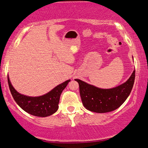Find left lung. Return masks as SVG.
Returning a JSON list of instances; mask_svg holds the SVG:
<instances>
[{
    "label": "left lung",
    "instance_id": "left-lung-1",
    "mask_svg": "<svg viewBox=\"0 0 148 148\" xmlns=\"http://www.w3.org/2000/svg\"><path fill=\"white\" fill-rule=\"evenodd\" d=\"M135 79V70L125 83L112 88H101L80 80L78 82L82 103L86 109L105 113L119 108L130 94Z\"/></svg>",
    "mask_w": 148,
    "mask_h": 148
}]
</instances>
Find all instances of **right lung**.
<instances>
[{"label": "right lung", "mask_w": 148, "mask_h": 148, "mask_svg": "<svg viewBox=\"0 0 148 148\" xmlns=\"http://www.w3.org/2000/svg\"><path fill=\"white\" fill-rule=\"evenodd\" d=\"M70 79L60 84L49 92L40 97H28L17 92L10 83L8 75V83L11 94L20 108L29 114L38 117H46L55 113L61 92L66 87Z\"/></svg>", "instance_id": "obj_1"}]
</instances>
